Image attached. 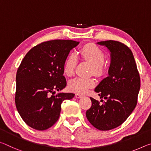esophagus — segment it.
<instances>
[{
  "instance_id": "34e87169",
  "label": "esophagus",
  "mask_w": 151,
  "mask_h": 151,
  "mask_svg": "<svg viewBox=\"0 0 151 151\" xmlns=\"http://www.w3.org/2000/svg\"><path fill=\"white\" fill-rule=\"evenodd\" d=\"M75 97H76V98H80V97H83V95L80 94V93H76V94H75Z\"/></svg>"
}]
</instances>
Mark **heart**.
<instances>
[{
    "label": "heart",
    "mask_w": 151,
    "mask_h": 151,
    "mask_svg": "<svg viewBox=\"0 0 151 151\" xmlns=\"http://www.w3.org/2000/svg\"><path fill=\"white\" fill-rule=\"evenodd\" d=\"M81 58L92 64L91 73L96 76H101L105 73V54L101 48L95 44H87L78 52ZM77 64V58L75 54L70 53L66 57L63 64V71L67 76L74 73ZM95 81L92 78L75 77L68 83L69 89L73 92L85 93L88 89L94 87Z\"/></svg>",
    "instance_id": "obj_1"
}]
</instances>
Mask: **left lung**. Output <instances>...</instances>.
<instances>
[{
    "label": "left lung",
    "instance_id": "obj_1",
    "mask_svg": "<svg viewBox=\"0 0 151 151\" xmlns=\"http://www.w3.org/2000/svg\"><path fill=\"white\" fill-rule=\"evenodd\" d=\"M111 52L109 75L95 88L102 104L90 97L92 105L86 111L89 122L100 130H109L122 124L136 106L140 78L131 50L114 40L99 42ZM102 102V101H101Z\"/></svg>",
    "mask_w": 151,
    "mask_h": 151
}]
</instances>
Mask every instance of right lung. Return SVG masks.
<instances>
[{
    "mask_svg": "<svg viewBox=\"0 0 151 151\" xmlns=\"http://www.w3.org/2000/svg\"><path fill=\"white\" fill-rule=\"evenodd\" d=\"M78 42L54 40L32 47L19 66L16 75L15 105L23 121L31 128L45 130L58 120L64 100L75 94L55 91L66 87L63 64Z\"/></svg>",
    "mask_w": 151,
    "mask_h": 151,
    "instance_id": "obj_1",
    "label": "right lung"
}]
</instances>
